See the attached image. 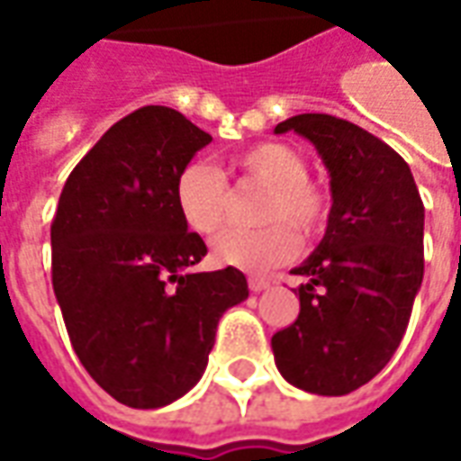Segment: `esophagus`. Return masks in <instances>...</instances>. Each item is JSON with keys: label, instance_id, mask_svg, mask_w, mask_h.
I'll return each mask as SVG.
<instances>
[{"label": "esophagus", "instance_id": "obj_1", "mask_svg": "<svg viewBox=\"0 0 461 461\" xmlns=\"http://www.w3.org/2000/svg\"><path fill=\"white\" fill-rule=\"evenodd\" d=\"M249 289L254 291V294H261V291L269 289V281L261 279V276H251V279H249Z\"/></svg>", "mask_w": 461, "mask_h": 461}]
</instances>
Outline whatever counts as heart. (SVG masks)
<instances>
[{"mask_svg":"<svg viewBox=\"0 0 461 461\" xmlns=\"http://www.w3.org/2000/svg\"><path fill=\"white\" fill-rule=\"evenodd\" d=\"M241 172L267 185L259 207V230H230L212 244V257L221 267L264 274L299 254V230L316 237L329 220V194L309 177V160L289 142H259L240 155ZM175 207L182 221L210 237L224 227L231 210L230 182L207 160H190L175 177ZM292 226L289 228L288 224Z\"/></svg>","mask_w":461,"mask_h":461,"instance_id":"b5f03b06","label":"heart"}]
</instances>
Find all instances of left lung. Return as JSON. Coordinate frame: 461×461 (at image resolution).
Wrapping results in <instances>:
<instances>
[{"label":"left lung","mask_w":461,"mask_h":461,"mask_svg":"<svg viewBox=\"0 0 461 461\" xmlns=\"http://www.w3.org/2000/svg\"><path fill=\"white\" fill-rule=\"evenodd\" d=\"M313 142L330 177L326 234L294 269L306 281L299 319L274 333L286 383L313 395H348L387 366L405 336L425 274V207L407 162L356 122L294 115L274 132Z\"/></svg>","instance_id":"8db88e82"}]
</instances>
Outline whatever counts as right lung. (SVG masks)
Returning <instances> with one entry per match:
<instances>
[{
	"label": "right lung",
	"instance_id": "obj_1",
	"mask_svg": "<svg viewBox=\"0 0 461 461\" xmlns=\"http://www.w3.org/2000/svg\"><path fill=\"white\" fill-rule=\"evenodd\" d=\"M182 113L125 115L74 167L51 224V281L76 356L138 410L197 385L221 313L249 296L240 269L194 271L207 254L175 207V177L210 145Z\"/></svg>",
	"mask_w": 461,
	"mask_h": 461
}]
</instances>
